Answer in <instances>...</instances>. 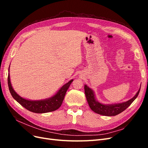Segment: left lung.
Masks as SVG:
<instances>
[{"label": "left lung", "mask_w": 148, "mask_h": 148, "mask_svg": "<svg viewBox=\"0 0 148 148\" xmlns=\"http://www.w3.org/2000/svg\"><path fill=\"white\" fill-rule=\"evenodd\" d=\"M140 91V89H139L135 96L127 102L116 104L104 105L98 102L96 100L95 94L92 89L87 86L86 85H84L85 95H86L87 101L91 109L98 114L105 116H115L122 112L135 101L138 97Z\"/></svg>", "instance_id": "8db88e82"}]
</instances>
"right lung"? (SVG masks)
Wrapping results in <instances>:
<instances>
[{
	"mask_svg": "<svg viewBox=\"0 0 148 148\" xmlns=\"http://www.w3.org/2000/svg\"><path fill=\"white\" fill-rule=\"evenodd\" d=\"M8 72H9V69H8ZM72 82L73 79H71L64 85L60 89V90L56 93V95L51 98L45 100L29 101L21 97L13 90L10 83L9 73L8 75V88H9L12 97L25 109L32 112L38 114L49 112L54 111L59 109L64 101L67 89H69L70 84L72 83Z\"/></svg>",
	"mask_w": 148,
	"mask_h": 148,
	"instance_id": "obj_1",
	"label": "right lung"
}]
</instances>
